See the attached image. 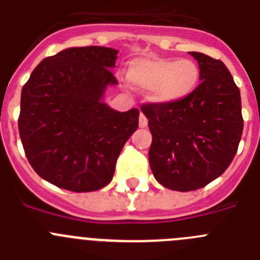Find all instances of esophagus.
I'll return each mask as SVG.
<instances>
[{
  "label": "esophagus",
  "instance_id": "obj_1",
  "mask_svg": "<svg viewBox=\"0 0 260 260\" xmlns=\"http://www.w3.org/2000/svg\"><path fill=\"white\" fill-rule=\"evenodd\" d=\"M139 125L141 128H145V127H147V119H146V116L144 115V114H140V118H139Z\"/></svg>",
  "mask_w": 260,
  "mask_h": 260
}]
</instances>
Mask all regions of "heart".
Instances as JSON below:
<instances>
[{
	"label": "heart",
	"mask_w": 260,
	"mask_h": 260,
	"mask_svg": "<svg viewBox=\"0 0 260 260\" xmlns=\"http://www.w3.org/2000/svg\"><path fill=\"white\" fill-rule=\"evenodd\" d=\"M128 78L140 89H150L149 98L153 102L171 105L185 100L197 89L201 70L191 59L142 58L133 60Z\"/></svg>",
	"instance_id": "b5f03b06"
}]
</instances>
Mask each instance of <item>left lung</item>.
I'll use <instances>...</instances> for the list:
<instances>
[{
	"mask_svg": "<svg viewBox=\"0 0 260 260\" xmlns=\"http://www.w3.org/2000/svg\"><path fill=\"white\" fill-rule=\"evenodd\" d=\"M190 54L201 70L197 89L176 104L141 106L153 136L154 177L177 191L197 190L223 175L244 129L240 89L225 64L197 51Z\"/></svg>",
	"mask_w": 260,
	"mask_h": 260,
	"instance_id": "8db88e82",
	"label": "left lung"
}]
</instances>
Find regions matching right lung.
Here are the masks:
<instances>
[{
	"label": "right lung",
	"mask_w": 260,
	"mask_h": 260,
	"mask_svg": "<svg viewBox=\"0 0 260 260\" xmlns=\"http://www.w3.org/2000/svg\"><path fill=\"white\" fill-rule=\"evenodd\" d=\"M118 50L70 48L45 58L24 84L20 140L36 174L58 188L93 191L113 180L121 149L139 127L140 111L119 113L102 98L118 80Z\"/></svg>",
	"instance_id": "right-lung-1"
}]
</instances>
